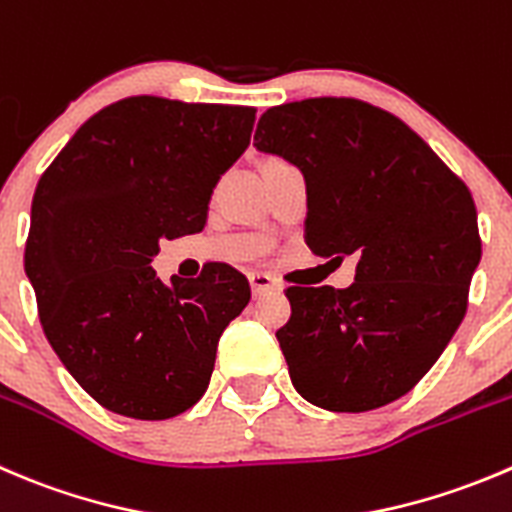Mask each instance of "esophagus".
Returning <instances> with one entry per match:
<instances>
[{"mask_svg":"<svg viewBox=\"0 0 512 512\" xmlns=\"http://www.w3.org/2000/svg\"><path fill=\"white\" fill-rule=\"evenodd\" d=\"M247 280H250L252 295L255 297L265 295V292L280 290V282H277L272 275H267V272H250V275H247Z\"/></svg>","mask_w":512,"mask_h":512,"instance_id":"1","label":"esophagus"}]
</instances>
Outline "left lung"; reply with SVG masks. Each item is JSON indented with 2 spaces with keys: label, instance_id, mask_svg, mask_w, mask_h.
<instances>
[{
  "label": "left lung",
  "instance_id": "obj_1",
  "mask_svg": "<svg viewBox=\"0 0 512 512\" xmlns=\"http://www.w3.org/2000/svg\"><path fill=\"white\" fill-rule=\"evenodd\" d=\"M255 147L305 175L310 250L357 260L345 290L287 287L292 315L277 340L292 385L332 413L403 398L468 310L480 262L473 195L403 119L352 97L267 109Z\"/></svg>",
  "mask_w": 512,
  "mask_h": 512
}]
</instances>
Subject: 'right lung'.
<instances>
[{"label": "right lung", "instance_id": "add662e5", "mask_svg": "<svg viewBox=\"0 0 512 512\" xmlns=\"http://www.w3.org/2000/svg\"><path fill=\"white\" fill-rule=\"evenodd\" d=\"M255 107L127 97L99 109L39 177L24 270L42 330L102 408L167 420L205 395L250 282L225 262L200 277L152 270L160 240L205 227L220 177L247 150Z\"/></svg>", "mask_w": 512, "mask_h": 512}]
</instances>
